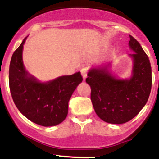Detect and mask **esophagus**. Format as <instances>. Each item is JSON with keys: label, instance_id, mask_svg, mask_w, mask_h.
Segmentation results:
<instances>
[{"label": "esophagus", "instance_id": "1", "mask_svg": "<svg viewBox=\"0 0 159 159\" xmlns=\"http://www.w3.org/2000/svg\"><path fill=\"white\" fill-rule=\"evenodd\" d=\"M80 72L84 80H85L87 78V75H88V70H87V68H83V69H81Z\"/></svg>", "mask_w": 159, "mask_h": 159}]
</instances>
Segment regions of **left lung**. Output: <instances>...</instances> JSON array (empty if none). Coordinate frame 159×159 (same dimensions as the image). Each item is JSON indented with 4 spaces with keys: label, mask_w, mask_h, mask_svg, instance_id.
Wrapping results in <instances>:
<instances>
[{
    "label": "left lung",
    "mask_w": 159,
    "mask_h": 159,
    "mask_svg": "<svg viewBox=\"0 0 159 159\" xmlns=\"http://www.w3.org/2000/svg\"><path fill=\"white\" fill-rule=\"evenodd\" d=\"M129 46L134 60L130 80L117 79L106 66L92 68L86 79L95 113L108 123L122 124L131 120L145 106L151 93L152 77L148 57L132 36Z\"/></svg>",
    "instance_id": "obj_1"
}]
</instances>
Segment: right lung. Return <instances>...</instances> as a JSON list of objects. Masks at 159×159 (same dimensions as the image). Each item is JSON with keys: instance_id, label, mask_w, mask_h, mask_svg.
<instances>
[{"instance_id": "add662e5", "label": "right lung", "mask_w": 159, "mask_h": 159, "mask_svg": "<svg viewBox=\"0 0 159 159\" xmlns=\"http://www.w3.org/2000/svg\"><path fill=\"white\" fill-rule=\"evenodd\" d=\"M24 39L12 54L8 82L13 102L30 121L52 127L64 121L68 111V101L83 81L80 71L64 75L47 83H40L25 71L22 59Z\"/></svg>"}]
</instances>
